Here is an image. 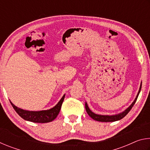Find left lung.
<instances>
[{
  "label": "left lung",
  "mask_w": 150,
  "mask_h": 150,
  "mask_svg": "<svg viewBox=\"0 0 150 150\" xmlns=\"http://www.w3.org/2000/svg\"><path fill=\"white\" fill-rule=\"evenodd\" d=\"M141 88H142V83L140 85V87H139V90L138 91V95H137L136 97L135 98V100H134V102L132 103V105L129 106V107L126 109V110H124L123 112H122L120 114H118V115H112V116H108V115H96V114L93 113L92 111H91L89 108H88V106L87 105V103H85V108H86V111H87V112L89 116H91V118H92L93 119H94L96 121H99V122H115V121H117L120 120V119L123 118L124 116H125L127 114H128L129 112L130 111V110L132 109V108L133 107V106L134 105V104H135L136 101L137 100V98H138V96L139 94V92H140L141 91Z\"/></svg>",
  "instance_id": "1"
}]
</instances>
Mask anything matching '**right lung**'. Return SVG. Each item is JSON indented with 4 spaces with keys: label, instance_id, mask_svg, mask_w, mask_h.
Returning a JSON list of instances; mask_svg holds the SVG:
<instances>
[{
    "label": "right lung",
    "instance_id": "obj_1",
    "mask_svg": "<svg viewBox=\"0 0 150 150\" xmlns=\"http://www.w3.org/2000/svg\"><path fill=\"white\" fill-rule=\"evenodd\" d=\"M64 98L65 95L63 96L62 99L54 108H51L50 110L42 111H28L22 110V109L18 108L17 106L14 105L11 102V103L18 115L21 118L24 119L25 120L33 122L35 123H47L53 121L57 117L60 111L61 107H62Z\"/></svg>",
    "mask_w": 150,
    "mask_h": 150
}]
</instances>
